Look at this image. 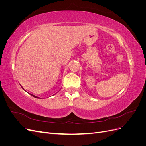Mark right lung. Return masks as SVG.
Wrapping results in <instances>:
<instances>
[{"label": "right lung", "mask_w": 146, "mask_h": 146, "mask_svg": "<svg viewBox=\"0 0 146 146\" xmlns=\"http://www.w3.org/2000/svg\"><path fill=\"white\" fill-rule=\"evenodd\" d=\"M32 95V96H33V97H35V98H38V97H36V96H34V95H33V94H31Z\"/></svg>", "instance_id": "obj_1"}]
</instances>
